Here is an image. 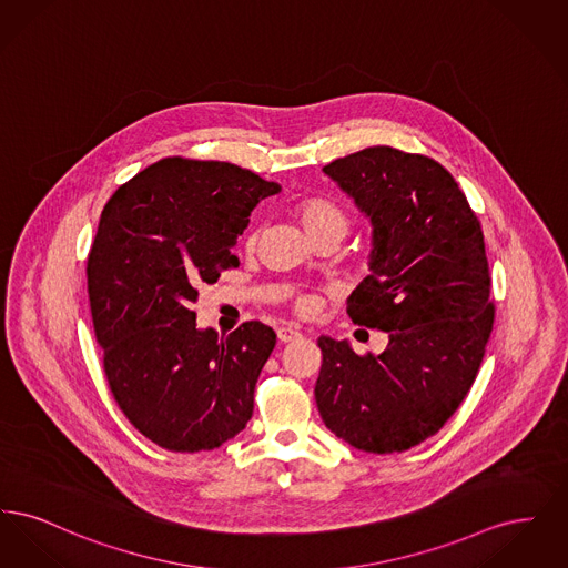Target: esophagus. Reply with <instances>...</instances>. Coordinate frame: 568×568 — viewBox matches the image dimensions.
<instances>
[{"mask_svg":"<svg viewBox=\"0 0 568 568\" xmlns=\"http://www.w3.org/2000/svg\"><path fill=\"white\" fill-rule=\"evenodd\" d=\"M276 336H278L281 343H290V341H294V338L300 336V329L292 327V325H283V327L276 329Z\"/></svg>","mask_w":568,"mask_h":568,"instance_id":"34e87169","label":"esophagus"}]
</instances>
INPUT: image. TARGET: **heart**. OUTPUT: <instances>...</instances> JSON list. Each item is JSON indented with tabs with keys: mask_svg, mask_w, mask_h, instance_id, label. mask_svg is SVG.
<instances>
[{
	"mask_svg": "<svg viewBox=\"0 0 568 568\" xmlns=\"http://www.w3.org/2000/svg\"><path fill=\"white\" fill-rule=\"evenodd\" d=\"M294 215L313 241L322 239V236H336L338 241H343L349 232V225H352L345 209L338 206L336 202L327 200L324 195H304V197H300L296 206H294ZM255 241H257V232L253 230L246 236V244L253 246ZM311 306L313 304H311L308 297H297L296 308L300 313H308Z\"/></svg>",
	"mask_w": 568,
	"mask_h": 568,
	"instance_id": "1",
	"label": "heart"
}]
</instances>
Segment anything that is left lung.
Segmentation results:
<instances>
[{
    "label": "left lung",
    "instance_id": "8db88e82",
    "mask_svg": "<svg viewBox=\"0 0 568 568\" xmlns=\"http://www.w3.org/2000/svg\"><path fill=\"white\" fill-rule=\"evenodd\" d=\"M324 172L375 227L373 274L347 313L389 343L373 355L320 336L317 408L355 449L406 452L447 424L486 355L494 300L481 221L456 179L419 153L368 146Z\"/></svg>",
    "mask_w": 568,
    "mask_h": 568
}]
</instances>
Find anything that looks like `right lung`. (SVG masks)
Masks as SVG:
<instances>
[{"label":"right lung","mask_w":568,"mask_h":568,"mask_svg":"<svg viewBox=\"0 0 568 568\" xmlns=\"http://www.w3.org/2000/svg\"><path fill=\"white\" fill-rule=\"evenodd\" d=\"M230 162L165 158L112 193L87 255V292L110 392L138 433L168 452H209L253 415L276 345L262 322L225 338L197 329L202 285L239 268L251 211L278 193Z\"/></svg>","instance_id":"1"}]
</instances>
